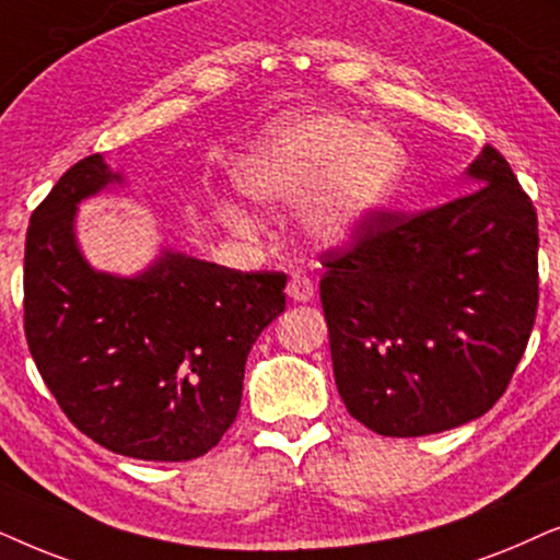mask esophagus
I'll list each match as a JSON object with an SVG mask.
<instances>
[{"instance_id": "obj_1", "label": "esophagus", "mask_w": 560, "mask_h": 560, "mask_svg": "<svg viewBox=\"0 0 560 560\" xmlns=\"http://www.w3.org/2000/svg\"><path fill=\"white\" fill-rule=\"evenodd\" d=\"M287 294L292 296L294 302H310L315 296V284H312L310 276L294 273L287 284Z\"/></svg>"}]
</instances>
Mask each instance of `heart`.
Listing matches in <instances>:
<instances>
[{"label": "heart", "instance_id": "obj_1", "mask_svg": "<svg viewBox=\"0 0 560 560\" xmlns=\"http://www.w3.org/2000/svg\"><path fill=\"white\" fill-rule=\"evenodd\" d=\"M405 151L392 136L346 117H317L273 132L237 171V186L260 205L300 202L319 189L307 225L319 241L348 237L399 184Z\"/></svg>", "mask_w": 560, "mask_h": 560}]
</instances>
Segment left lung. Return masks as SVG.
Instances as JSON below:
<instances>
[{"label": "left lung", "mask_w": 560, "mask_h": 560, "mask_svg": "<svg viewBox=\"0 0 560 560\" xmlns=\"http://www.w3.org/2000/svg\"><path fill=\"white\" fill-rule=\"evenodd\" d=\"M476 189L428 210H378L327 248L319 300L350 417L389 438L471 422L497 405L538 312V214L483 145Z\"/></svg>", "instance_id": "1"}]
</instances>
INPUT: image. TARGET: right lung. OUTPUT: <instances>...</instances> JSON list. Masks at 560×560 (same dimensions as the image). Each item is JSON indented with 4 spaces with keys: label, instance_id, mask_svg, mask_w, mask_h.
Returning <instances> with one entry per match:
<instances>
[{
    "label": "right lung",
    "instance_id": "1",
    "mask_svg": "<svg viewBox=\"0 0 560 560\" xmlns=\"http://www.w3.org/2000/svg\"><path fill=\"white\" fill-rule=\"evenodd\" d=\"M86 155L35 207L25 235V338L63 415L119 456L191 460L222 441L287 273L166 253L136 279L96 273L73 241L77 202L109 184Z\"/></svg>",
    "mask_w": 560,
    "mask_h": 560
}]
</instances>
